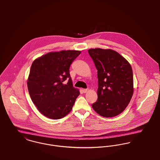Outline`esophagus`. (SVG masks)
Returning a JSON list of instances; mask_svg holds the SVG:
<instances>
[{"label": "esophagus", "mask_w": 160, "mask_h": 160, "mask_svg": "<svg viewBox=\"0 0 160 160\" xmlns=\"http://www.w3.org/2000/svg\"><path fill=\"white\" fill-rule=\"evenodd\" d=\"M88 91V89H83V92L84 93Z\"/></svg>", "instance_id": "esophagus-1"}]
</instances>
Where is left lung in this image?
I'll return each mask as SVG.
<instances>
[{
  "label": "left lung",
  "mask_w": 160,
  "mask_h": 160,
  "mask_svg": "<svg viewBox=\"0 0 160 160\" xmlns=\"http://www.w3.org/2000/svg\"><path fill=\"white\" fill-rule=\"evenodd\" d=\"M88 53L98 70V100L92 108L103 117L121 114L133 94V77L129 62L117 52L91 49Z\"/></svg>",
  "instance_id": "left-lung-1"
}]
</instances>
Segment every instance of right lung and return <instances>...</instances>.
Masks as SVG:
<instances>
[{"mask_svg":"<svg viewBox=\"0 0 160 160\" xmlns=\"http://www.w3.org/2000/svg\"><path fill=\"white\" fill-rule=\"evenodd\" d=\"M80 53L78 50L50 52L33 62L28 89L32 102L44 116L58 119L72 109L80 91L73 86L69 68ZM67 79V84H64Z\"/></svg>","mask_w":160,"mask_h":160,"instance_id":"add662e5","label":"right lung"}]
</instances>
